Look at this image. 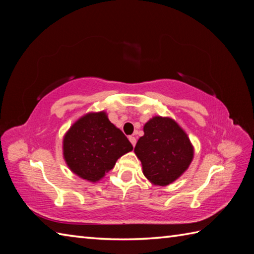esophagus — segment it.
<instances>
[{
	"label": "esophagus",
	"mask_w": 254,
	"mask_h": 254,
	"mask_svg": "<svg viewBox=\"0 0 254 254\" xmlns=\"http://www.w3.org/2000/svg\"><path fill=\"white\" fill-rule=\"evenodd\" d=\"M128 139H130V142L132 143L133 146H135V144H136V138L134 137V136H130V137H128Z\"/></svg>",
	"instance_id": "obj_1"
}]
</instances>
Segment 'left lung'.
Segmentation results:
<instances>
[{
	"label": "left lung",
	"instance_id": "obj_1",
	"mask_svg": "<svg viewBox=\"0 0 254 254\" xmlns=\"http://www.w3.org/2000/svg\"><path fill=\"white\" fill-rule=\"evenodd\" d=\"M143 174L155 186H167L185 172L193 158L186 132L170 118L154 117L144 126V135L134 148Z\"/></svg>",
	"mask_w": 254,
	"mask_h": 254
}]
</instances>
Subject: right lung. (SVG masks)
I'll list each match as a JSON object with an SVG mask.
<instances>
[{"mask_svg": "<svg viewBox=\"0 0 254 254\" xmlns=\"http://www.w3.org/2000/svg\"><path fill=\"white\" fill-rule=\"evenodd\" d=\"M132 144L106 113H88L75 122L63 139V155L68 168L90 182L100 180Z\"/></svg>", "mask_w": 254, "mask_h": 254, "instance_id": "obj_1", "label": "right lung"}]
</instances>
